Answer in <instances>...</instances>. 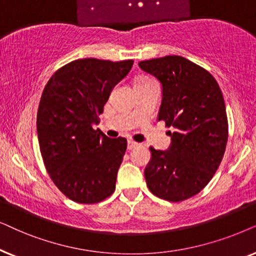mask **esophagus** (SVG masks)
<instances>
[{
    "instance_id": "obj_1",
    "label": "esophagus",
    "mask_w": 256,
    "mask_h": 256,
    "mask_svg": "<svg viewBox=\"0 0 256 256\" xmlns=\"http://www.w3.org/2000/svg\"><path fill=\"white\" fill-rule=\"evenodd\" d=\"M138 146V142H136L134 140H128V150H134Z\"/></svg>"
}]
</instances>
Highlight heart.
Masks as SVG:
<instances>
[{
	"label": "heart",
	"instance_id": "b5f03b06",
	"mask_svg": "<svg viewBox=\"0 0 256 256\" xmlns=\"http://www.w3.org/2000/svg\"><path fill=\"white\" fill-rule=\"evenodd\" d=\"M150 80V78H139L138 80Z\"/></svg>",
	"mask_w": 256,
	"mask_h": 256
}]
</instances>
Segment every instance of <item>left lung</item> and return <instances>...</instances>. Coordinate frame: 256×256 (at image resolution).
<instances>
[{
    "instance_id": "8db88e82",
    "label": "left lung",
    "mask_w": 256,
    "mask_h": 256,
    "mask_svg": "<svg viewBox=\"0 0 256 256\" xmlns=\"http://www.w3.org/2000/svg\"><path fill=\"white\" fill-rule=\"evenodd\" d=\"M139 66L162 85L158 120L172 128L171 148H150L144 176L160 199L179 202L205 188L224 158L228 119L221 88L212 74L182 56L142 60Z\"/></svg>"
}]
</instances>
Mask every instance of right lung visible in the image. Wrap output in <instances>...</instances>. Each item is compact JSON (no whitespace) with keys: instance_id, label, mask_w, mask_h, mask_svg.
Returning <instances> with one entry per match:
<instances>
[{"instance_id":"right-lung-1","label":"right lung","mask_w":256,"mask_h":256,"mask_svg":"<svg viewBox=\"0 0 256 256\" xmlns=\"http://www.w3.org/2000/svg\"><path fill=\"white\" fill-rule=\"evenodd\" d=\"M132 66L134 60H76L44 86L37 110L40 154L54 185L74 202L92 205L114 192L128 142L106 137L92 122Z\"/></svg>"}]
</instances>
